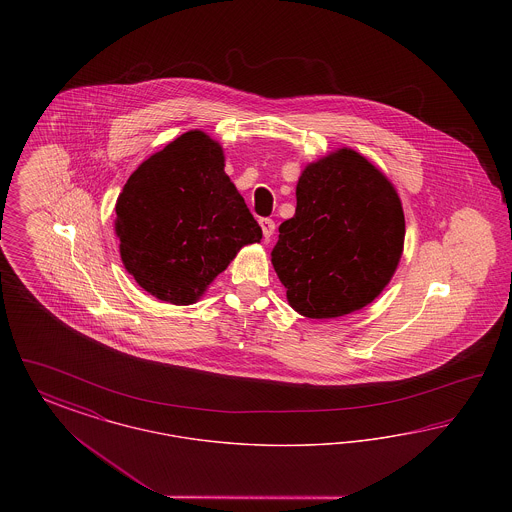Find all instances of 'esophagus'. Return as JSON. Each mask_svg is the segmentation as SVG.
Masks as SVG:
<instances>
[{
	"instance_id": "obj_1",
	"label": "esophagus",
	"mask_w": 512,
	"mask_h": 512,
	"mask_svg": "<svg viewBox=\"0 0 512 512\" xmlns=\"http://www.w3.org/2000/svg\"><path fill=\"white\" fill-rule=\"evenodd\" d=\"M261 228H263L265 240H270V238H272V234H274V228H276V224H274V220L272 219H261Z\"/></svg>"
}]
</instances>
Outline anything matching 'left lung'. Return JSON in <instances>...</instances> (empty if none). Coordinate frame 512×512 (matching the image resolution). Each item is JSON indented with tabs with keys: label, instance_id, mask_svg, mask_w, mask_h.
<instances>
[{
	"label": "left lung",
	"instance_id": "1",
	"mask_svg": "<svg viewBox=\"0 0 512 512\" xmlns=\"http://www.w3.org/2000/svg\"><path fill=\"white\" fill-rule=\"evenodd\" d=\"M297 207L278 228L272 265L293 309L334 318L363 309L388 286L403 253L405 217L390 180L353 149L311 163Z\"/></svg>",
	"mask_w": 512,
	"mask_h": 512
}]
</instances>
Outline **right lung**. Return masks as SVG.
Masks as SVG:
<instances>
[{"instance_id": "obj_1", "label": "right lung", "mask_w": 512, "mask_h": 512, "mask_svg": "<svg viewBox=\"0 0 512 512\" xmlns=\"http://www.w3.org/2000/svg\"><path fill=\"white\" fill-rule=\"evenodd\" d=\"M121 259L161 301L190 305L263 230L224 172L222 147L190 130L144 161L117 199Z\"/></svg>"}]
</instances>
